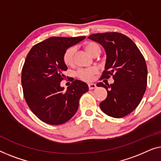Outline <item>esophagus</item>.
I'll use <instances>...</instances> for the list:
<instances>
[{"label":"esophagus","mask_w":161,"mask_h":161,"mask_svg":"<svg viewBox=\"0 0 161 161\" xmlns=\"http://www.w3.org/2000/svg\"><path fill=\"white\" fill-rule=\"evenodd\" d=\"M88 87H89L90 90H92V89H94V88L96 87V85L94 83H90V84H88Z\"/></svg>","instance_id":"obj_1"}]
</instances>
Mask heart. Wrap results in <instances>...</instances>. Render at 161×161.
<instances>
[{
    "label": "heart",
    "mask_w": 161,
    "mask_h": 161,
    "mask_svg": "<svg viewBox=\"0 0 161 161\" xmlns=\"http://www.w3.org/2000/svg\"><path fill=\"white\" fill-rule=\"evenodd\" d=\"M84 48L87 53L90 55L93 56L95 54L100 53L101 48L98 44L92 42H85L83 45ZM74 54H75V48L74 47H71L68 48L63 54V63L67 66H71L74 63ZM98 72L96 68H89V69H80L76 72V76L82 81H89L92 80V77Z\"/></svg>",
    "instance_id": "obj_1"
}]
</instances>
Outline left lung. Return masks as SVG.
I'll use <instances>...</instances> for the list:
<instances>
[{
  "mask_svg": "<svg viewBox=\"0 0 161 161\" xmlns=\"http://www.w3.org/2000/svg\"><path fill=\"white\" fill-rule=\"evenodd\" d=\"M88 38L105 49L106 62L101 80L112 76L114 83L107 86L98 82L107 91L100 108L108 116L121 118L139 106L147 83L145 59L135 43L128 36L117 32L95 33Z\"/></svg>",
  "mask_w": 161,
  "mask_h": 161,
  "instance_id": "1",
  "label": "left lung"
}]
</instances>
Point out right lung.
Listing matches in <instances>:
<instances>
[{
	"instance_id": "obj_1",
	"label": "right lung",
	"mask_w": 161,
	"mask_h": 161,
	"mask_svg": "<svg viewBox=\"0 0 161 161\" xmlns=\"http://www.w3.org/2000/svg\"><path fill=\"white\" fill-rule=\"evenodd\" d=\"M85 36L50 37L35 44L27 55L22 69L24 98L38 119L49 125H61L75 114L79 101L89 90L85 82L74 80L67 88L60 86L68 68L63 57L69 47Z\"/></svg>"
}]
</instances>
